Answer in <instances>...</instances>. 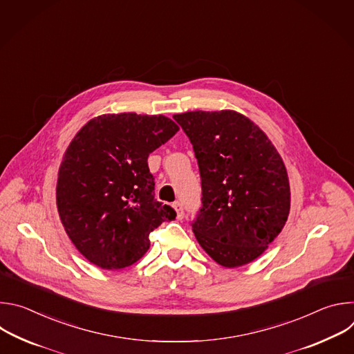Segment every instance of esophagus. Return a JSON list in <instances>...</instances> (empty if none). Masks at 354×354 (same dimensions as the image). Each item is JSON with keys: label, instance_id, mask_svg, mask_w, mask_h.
Here are the masks:
<instances>
[{"label": "esophagus", "instance_id": "esophagus-1", "mask_svg": "<svg viewBox=\"0 0 354 354\" xmlns=\"http://www.w3.org/2000/svg\"><path fill=\"white\" fill-rule=\"evenodd\" d=\"M174 209H175V212H176V218H178V220H182L183 216H185V212H183V206H182L180 201H175V203H174Z\"/></svg>", "mask_w": 354, "mask_h": 354}]
</instances>
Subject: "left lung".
Instances as JSON below:
<instances>
[{"label": "left lung", "instance_id": "8db88e82", "mask_svg": "<svg viewBox=\"0 0 354 354\" xmlns=\"http://www.w3.org/2000/svg\"><path fill=\"white\" fill-rule=\"evenodd\" d=\"M174 119L193 145L201 178V209L192 223L197 242L224 268L255 261L290 213L288 176L277 149L234 111H196Z\"/></svg>", "mask_w": 354, "mask_h": 354}]
</instances>
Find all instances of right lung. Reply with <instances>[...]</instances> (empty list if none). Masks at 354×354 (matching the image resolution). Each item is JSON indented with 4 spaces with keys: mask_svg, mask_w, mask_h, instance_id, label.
Here are the masks:
<instances>
[{
    "mask_svg": "<svg viewBox=\"0 0 354 354\" xmlns=\"http://www.w3.org/2000/svg\"><path fill=\"white\" fill-rule=\"evenodd\" d=\"M179 130L162 115L119 113L89 120L59 169L57 210L71 242L91 263L118 270L149 248V232L176 217L154 198L148 156Z\"/></svg>",
    "mask_w": 354,
    "mask_h": 354,
    "instance_id": "right-lung-1",
    "label": "right lung"
}]
</instances>
